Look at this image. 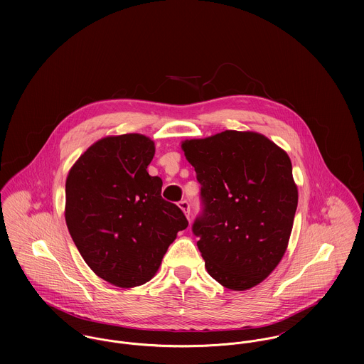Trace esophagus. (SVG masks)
Listing matches in <instances>:
<instances>
[{
  "label": "esophagus",
  "instance_id": "esophagus-1",
  "mask_svg": "<svg viewBox=\"0 0 364 364\" xmlns=\"http://www.w3.org/2000/svg\"><path fill=\"white\" fill-rule=\"evenodd\" d=\"M179 208L183 211V214L189 218V214H191V206H189V203L186 202V200H182V202H179Z\"/></svg>",
  "mask_w": 364,
  "mask_h": 364
}]
</instances>
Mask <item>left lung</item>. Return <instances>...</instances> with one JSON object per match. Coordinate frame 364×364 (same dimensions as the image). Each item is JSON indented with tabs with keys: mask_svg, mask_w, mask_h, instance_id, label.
Returning a JSON list of instances; mask_svg holds the SVG:
<instances>
[{
	"mask_svg": "<svg viewBox=\"0 0 364 364\" xmlns=\"http://www.w3.org/2000/svg\"><path fill=\"white\" fill-rule=\"evenodd\" d=\"M202 185L193 224L208 273L245 291L262 283L289 245L299 191L287 153L257 132L225 130L181 143Z\"/></svg>",
	"mask_w": 364,
	"mask_h": 364,
	"instance_id": "1",
	"label": "left lung"
}]
</instances>
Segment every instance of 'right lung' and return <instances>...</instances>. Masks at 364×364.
Segmentation results:
<instances>
[{
    "label": "right lung",
    "instance_id": "add662e5",
    "mask_svg": "<svg viewBox=\"0 0 364 364\" xmlns=\"http://www.w3.org/2000/svg\"><path fill=\"white\" fill-rule=\"evenodd\" d=\"M154 141L139 133L90 146L65 179L64 217L82 259L107 283L130 289L156 276L168 247L188 227L182 210L161 198L147 166Z\"/></svg>",
    "mask_w": 364,
    "mask_h": 364
}]
</instances>
